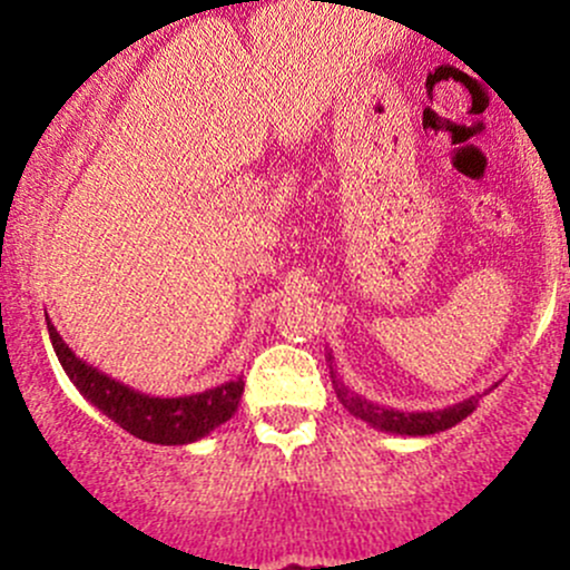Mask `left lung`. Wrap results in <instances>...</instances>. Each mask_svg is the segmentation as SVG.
<instances>
[{
	"mask_svg": "<svg viewBox=\"0 0 570 570\" xmlns=\"http://www.w3.org/2000/svg\"><path fill=\"white\" fill-rule=\"evenodd\" d=\"M330 358V375L332 385H335V394L345 410L351 412L358 421L370 423L372 429H381L385 434H402V436H429L440 434L444 429H453L455 423H461L463 417L472 415L476 410V402H480V394L463 399V402L450 404L444 410L434 412H402L394 407H383V404L370 402V399L358 396L356 391H351L348 385L337 377V372L332 370V353H326Z\"/></svg>",
	"mask_w": 570,
	"mask_h": 570,
	"instance_id": "8db88e82",
	"label": "left lung"
}]
</instances>
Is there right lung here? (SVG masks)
Listing matches in <instances>:
<instances>
[{"label": "right lung", "mask_w": 570, "mask_h": 570, "mask_svg": "<svg viewBox=\"0 0 570 570\" xmlns=\"http://www.w3.org/2000/svg\"><path fill=\"white\" fill-rule=\"evenodd\" d=\"M48 318V313H45ZM50 343H53L58 362L77 391L98 407L109 421L153 444H189L198 442L214 429L230 421L244 394V381H227L200 394L187 396H149L130 385L104 375L94 364L82 362L75 351L63 343L58 330L48 318Z\"/></svg>", "instance_id": "right-lung-1"}]
</instances>
